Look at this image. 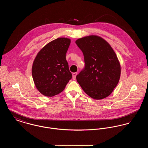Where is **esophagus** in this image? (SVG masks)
I'll use <instances>...</instances> for the list:
<instances>
[{
	"label": "esophagus",
	"mask_w": 148,
	"mask_h": 148,
	"mask_svg": "<svg viewBox=\"0 0 148 148\" xmlns=\"http://www.w3.org/2000/svg\"><path fill=\"white\" fill-rule=\"evenodd\" d=\"M77 72H75V73H73V79L74 80H75V79H76V77H77Z\"/></svg>",
	"instance_id": "obj_1"
}]
</instances>
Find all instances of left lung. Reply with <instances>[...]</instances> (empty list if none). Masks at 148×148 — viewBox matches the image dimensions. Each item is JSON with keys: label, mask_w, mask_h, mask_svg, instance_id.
Returning a JSON list of instances; mask_svg holds the SVG:
<instances>
[{"label": "left lung", "mask_w": 148, "mask_h": 148, "mask_svg": "<svg viewBox=\"0 0 148 148\" xmlns=\"http://www.w3.org/2000/svg\"><path fill=\"white\" fill-rule=\"evenodd\" d=\"M84 57V69L77 75V83L92 98H106L119 81V61L110 45L100 36L89 35L77 39Z\"/></svg>", "instance_id": "left-lung-1"}]
</instances>
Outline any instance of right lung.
<instances>
[{"label": "right lung", "instance_id": "obj_1", "mask_svg": "<svg viewBox=\"0 0 148 148\" xmlns=\"http://www.w3.org/2000/svg\"><path fill=\"white\" fill-rule=\"evenodd\" d=\"M67 38H58L45 45L37 54L32 73L35 86L46 97L63 92L72 77L66 60L71 44Z\"/></svg>", "mask_w": 148, "mask_h": 148}]
</instances>
